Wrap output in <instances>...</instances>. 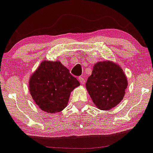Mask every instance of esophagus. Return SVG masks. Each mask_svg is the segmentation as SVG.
Here are the masks:
<instances>
[{"label":"esophagus","mask_w":153,"mask_h":153,"mask_svg":"<svg viewBox=\"0 0 153 153\" xmlns=\"http://www.w3.org/2000/svg\"><path fill=\"white\" fill-rule=\"evenodd\" d=\"M79 81L81 82V84H85V77H84L83 76H79Z\"/></svg>","instance_id":"esophagus-1"}]
</instances>
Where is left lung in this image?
I'll return each mask as SVG.
<instances>
[{"label":"left lung","mask_w":153,"mask_h":153,"mask_svg":"<svg viewBox=\"0 0 153 153\" xmlns=\"http://www.w3.org/2000/svg\"><path fill=\"white\" fill-rule=\"evenodd\" d=\"M86 88L93 103L103 110H110L123 99L128 81L123 69L112 62H97L87 80Z\"/></svg>","instance_id":"left-lung-1"}]
</instances>
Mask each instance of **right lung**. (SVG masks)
<instances>
[{"mask_svg":"<svg viewBox=\"0 0 153 153\" xmlns=\"http://www.w3.org/2000/svg\"><path fill=\"white\" fill-rule=\"evenodd\" d=\"M79 85L76 78L59 61H43L29 80V90L34 102L49 113L65 109L71 92Z\"/></svg>","mask_w":153,"mask_h":153,"instance_id":"right-lung-1","label":"right lung"}]
</instances>
